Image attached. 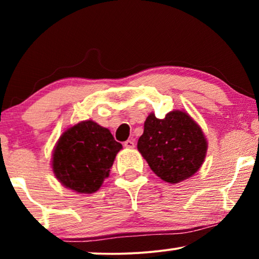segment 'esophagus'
Wrapping results in <instances>:
<instances>
[{
	"label": "esophagus",
	"mask_w": 259,
	"mask_h": 259,
	"mask_svg": "<svg viewBox=\"0 0 259 259\" xmlns=\"http://www.w3.org/2000/svg\"><path fill=\"white\" fill-rule=\"evenodd\" d=\"M123 146H125L126 148H134V147H136V144H134V140L133 139H131V140L125 141Z\"/></svg>",
	"instance_id": "esophagus-1"
}]
</instances>
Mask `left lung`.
<instances>
[{"label": "left lung", "mask_w": 259, "mask_h": 259, "mask_svg": "<svg viewBox=\"0 0 259 259\" xmlns=\"http://www.w3.org/2000/svg\"><path fill=\"white\" fill-rule=\"evenodd\" d=\"M207 139L201 127L184 109L158 119L148 114L138 151L159 178L178 184L199 171L206 157Z\"/></svg>", "instance_id": "obj_1"}]
</instances>
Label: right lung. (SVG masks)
I'll return each instance as SVG.
<instances>
[{
	"mask_svg": "<svg viewBox=\"0 0 259 259\" xmlns=\"http://www.w3.org/2000/svg\"><path fill=\"white\" fill-rule=\"evenodd\" d=\"M121 148L108 128L93 120L80 121L60 136L52 154L53 173L66 189L94 193L108 178Z\"/></svg>",
	"mask_w": 259,
	"mask_h": 259,
	"instance_id": "1",
	"label": "right lung"
}]
</instances>
